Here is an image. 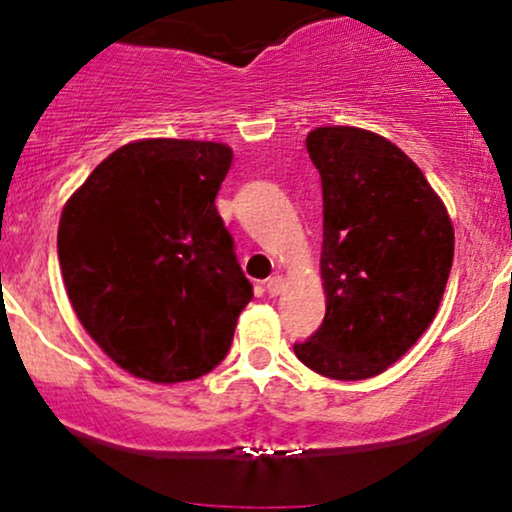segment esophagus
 I'll return each instance as SVG.
<instances>
[{"label":"esophagus","mask_w":512,"mask_h":512,"mask_svg":"<svg viewBox=\"0 0 512 512\" xmlns=\"http://www.w3.org/2000/svg\"><path fill=\"white\" fill-rule=\"evenodd\" d=\"M284 276H269L267 284H264V289H267L269 296H279L281 291H284Z\"/></svg>","instance_id":"1"}]
</instances>
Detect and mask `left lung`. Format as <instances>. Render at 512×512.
<instances>
[{
    "mask_svg": "<svg viewBox=\"0 0 512 512\" xmlns=\"http://www.w3.org/2000/svg\"><path fill=\"white\" fill-rule=\"evenodd\" d=\"M305 146L322 178L327 313L293 351L325 378L366 380L407 354L436 317L455 231L421 168L380 134L317 127Z\"/></svg>",
    "mask_w": 512,
    "mask_h": 512,
    "instance_id": "1",
    "label": "left lung"
}]
</instances>
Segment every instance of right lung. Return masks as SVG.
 <instances>
[{
	"instance_id": "1",
	"label": "right lung",
	"mask_w": 512,
	"mask_h": 512,
	"mask_svg": "<svg viewBox=\"0 0 512 512\" xmlns=\"http://www.w3.org/2000/svg\"><path fill=\"white\" fill-rule=\"evenodd\" d=\"M231 146L139 139L64 204L57 255L69 301L120 368L151 383L214 370L252 284L216 211Z\"/></svg>"
}]
</instances>
